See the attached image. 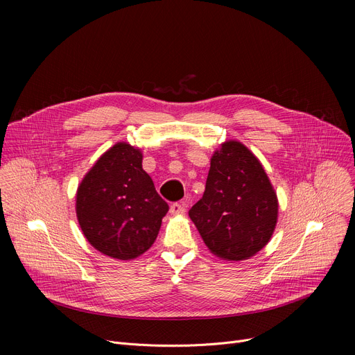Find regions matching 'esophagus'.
<instances>
[{"mask_svg":"<svg viewBox=\"0 0 355 355\" xmlns=\"http://www.w3.org/2000/svg\"><path fill=\"white\" fill-rule=\"evenodd\" d=\"M170 213L171 214H184L185 213V202L184 201L173 202L170 207Z\"/></svg>","mask_w":355,"mask_h":355,"instance_id":"esophagus-1","label":"esophagus"}]
</instances>
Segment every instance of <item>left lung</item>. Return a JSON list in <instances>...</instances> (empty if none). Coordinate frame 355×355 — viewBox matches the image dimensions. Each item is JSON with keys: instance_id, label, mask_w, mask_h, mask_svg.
<instances>
[{"instance_id": "1", "label": "left lung", "mask_w": 355, "mask_h": 355, "mask_svg": "<svg viewBox=\"0 0 355 355\" xmlns=\"http://www.w3.org/2000/svg\"><path fill=\"white\" fill-rule=\"evenodd\" d=\"M216 256L243 260L263 249L277 220V198L262 164L240 142L214 153L202 197L189 211Z\"/></svg>"}]
</instances>
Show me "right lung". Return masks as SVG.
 <instances>
[{"label":"right lung","mask_w":355,"mask_h":355,"mask_svg":"<svg viewBox=\"0 0 355 355\" xmlns=\"http://www.w3.org/2000/svg\"><path fill=\"white\" fill-rule=\"evenodd\" d=\"M168 204L142 170V154L119 142L106 151L80 182L79 225L89 243L114 259L129 260L155 241Z\"/></svg>","instance_id":"obj_1"}]
</instances>
